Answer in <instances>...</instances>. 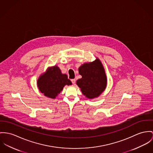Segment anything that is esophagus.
<instances>
[{
  "mask_svg": "<svg viewBox=\"0 0 153 153\" xmlns=\"http://www.w3.org/2000/svg\"><path fill=\"white\" fill-rule=\"evenodd\" d=\"M71 82H72L73 84H74L75 82H76V80H75V79H71Z\"/></svg>",
  "mask_w": 153,
  "mask_h": 153,
  "instance_id": "obj_1",
  "label": "esophagus"
}]
</instances>
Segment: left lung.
I'll return each mask as SVG.
<instances>
[{"label":"left lung","mask_w":153,"mask_h":153,"mask_svg":"<svg viewBox=\"0 0 153 153\" xmlns=\"http://www.w3.org/2000/svg\"><path fill=\"white\" fill-rule=\"evenodd\" d=\"M82 77L77 80L83 95L89 99L98 97L105 89L107 79L104 68L100 59L85 63L79 68Z\"/></svg>","instance_id":"obj_1"}]
</instances>
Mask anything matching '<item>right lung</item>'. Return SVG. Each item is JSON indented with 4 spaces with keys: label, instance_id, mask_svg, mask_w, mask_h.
<instances>
[{
    "label": "right lung",
    "instance_id": "obj_1",
    "mask_svg": "<svg viewBox=\"0 0 153 153\" xmlns=\"http://www.w3.org/2000/svg\"><path fill=\"white\" fill-rule=\"evenodd\" d=\"M71 82L66 74H62L57 66L48 68L37 80L39 91L48 98H55L62 91L65 85H69Z\"/></svg>",
    "mask_w": 153,
    "mask_h": 153
}]
</instances>
